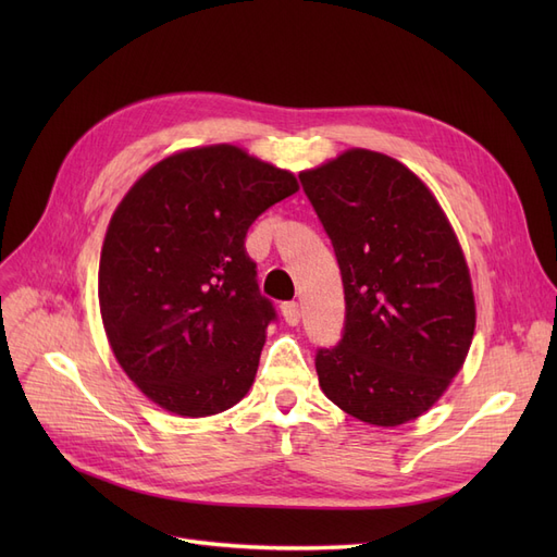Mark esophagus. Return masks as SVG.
<instances>
[{
	"mask_svg": "<svg viewBox=\"0 0 557 557\" xmlns=\"http://www.w3.org/2000/svg\"><path fill=\"white\" fill-rule=\"evenodd\" d=\"M281 313H283L285 323H288V325H297L299 323V305H297V301H283Z\"/></svg>",
	"mask_w": 557,
	"mask_h": 557,
	"instance_id": "1",
	"label": "esophagus"
}]
</instances>
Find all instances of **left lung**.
<instances>
[{"label":"left lung","mask_w":557,"mask_h":557,"mask_svg":"<svg viewBox=\"0 0 557 557\" xmlns=\"http://www.w3.org/2000/svg\"><path fill=\"white\" fill-rule=\"evenodd\" d=\"M299 178L346 297L344 339L318 350V383L362 423H411L440 401L474 339L462 246L432 190L391 156L348 148Z\"/></svg>","instance_id":"left-lung-1"}]
</instances>
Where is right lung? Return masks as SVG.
Returning <instances> with one entry per match:
<instances>
[{
    "mask_svg": "<svg viewBox=\"0 0 557 557\" xmlns=\"http://www.w3.org/2000/svg\"><path fill=\"white\" fill-rule=\"evenodd\" d=\"M297 190L293 172L213 144L166 156L115 207L99 313L117 364L160 409L205 418L250 391L276 313L244 239Z\"/></svg>",
    "mask_w": 557,
    "mask_h": 557,
    "instance_id": "obj_1",
    "label": "right lung"
}]
</instances>
